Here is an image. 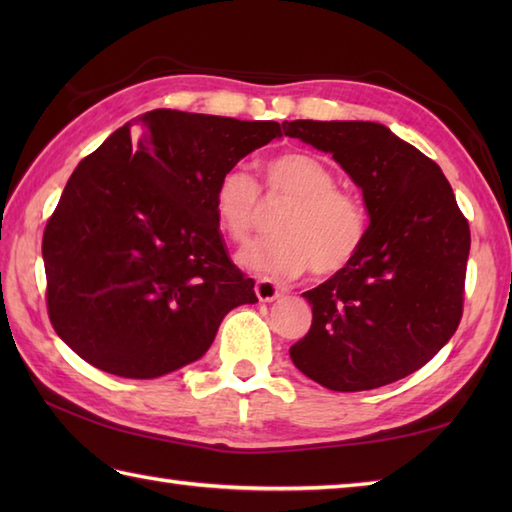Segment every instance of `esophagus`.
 <instances>
[{"label": "esophagus", "instance_id": "34e87169", "mask_svg": "<svg viewBox=\"0 0 512 512\" xmlns=\"http://www.w3.org/2000/svg\"><path fill=\"white\" fill-rule=\"evenodd\" d=\"M255 295L259 297V301H275L279 297V286L275 281L262 277L255 281Z\"/></svg>", "mask_w": 512, "mask_h": 512}]
</instances>
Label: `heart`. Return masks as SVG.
<instances>
[{
    "instance_id": "1",
    "label": "heart",
    "mask_w": 512,
    "mask_h": 512,
    "mask_svg": "<svg viewBox=\"0 0 512 512\" xmlns=\"http://www.w3.org/2000/svg\"><path fill=\"white\" fill-rule=\"evenodd\" d=\"M264 200L284 204L275 215L277 237L248 246L239 262L270 277H334L361 253L367 213L354 193L336 187L334 171L308 151H281L264 162ZM213 213L233 244H246L262 224L257 180L242 167L226 169L213 189Z\"/></svg>"
}]
</instances>
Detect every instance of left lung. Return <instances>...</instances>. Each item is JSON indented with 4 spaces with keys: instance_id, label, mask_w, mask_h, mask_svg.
I'll list each match as a JSON object with an SVG mask.
<instances>
[{
    "instance_id": "left-lung-1",
    "label": "left lung",
    "mask_w": 512,
    "mask_h": 512,
    "mask_svg": "<svg viewBox=\"0 0 512 512\" xmlns=\"http://www.w3.org/2000/svg\"><path fill=\"white\" fill-rule=\"evenodd\" d=\"M284 134L330 151L358 187L367 237L350 268L303 292L312 325L290 347L334 391L394 383L436 356L464 308L469 220L442 169L385 125L286 121Z\"/></svg>"
}]
</instances>
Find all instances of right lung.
<instances>
[{
  "mask_svg": "<svg viewBox=\"0 0 512 512\" xmlns=\"http://www.w3.org/2000/svg\"><path fill=\"white\" fill-rule=\"evenodd\" d=\"M279 136L273 121L154 110L85 156L43 231L54 332L123 378L198 361L226 312L257 301L255 281L228 257L213 189Z\"/></svg>",
  "mask_w": 512,
  "mask_h": 512,
  "instance_id": "1",
  "label": "right lung"
}]
</instances>
